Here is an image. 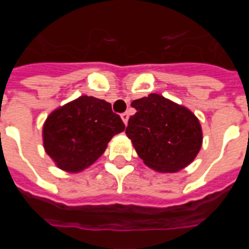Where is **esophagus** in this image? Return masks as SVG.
<instances>
[{
  "instance_id": "34e87169",
  "label": "esophagus",
  "mask_w": 249,
  "mask_h": 249,
  "mask_svg": "<svg viewBox=\"0 0 249 249\" xmlns=\"http://www.w3.org/2000/svg\"><path fill=\"white\" fill-rule=\"evenodd\" d=\"M121 118H122L123 123H124V124H127V122H128V118H129L128 113H127V112H124V113H122V114H121Z\"/></svg>"
}]
</instances>
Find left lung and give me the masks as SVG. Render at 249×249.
Instances as JSON below:
<instances>
[{"mask_svg": "<svg viewBox=\"0 0 249 249\" xmlns=\"http://www.w3.org/2000/svg\"><path fill=\"white\" fill-rule=\"evenodd\" d=\"M136 113L126 135L149 168L175 173L195 160L202 147V127L192 111L157 93L131 103Z\"/></svg>", "mask_w": 249, "mask_h": 249, "instance_id": "obj_1", "label": "left lung"}]
</instances>
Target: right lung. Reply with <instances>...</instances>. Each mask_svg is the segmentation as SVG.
Wrapping results in <instances>:
<instances>
[{"label": "right lung", "instance_id": "obj_1", "mask_svg": "<svg viewBox=\"0 0 249 249\" xmlns=\"http://www.w3.org/2000/svg\"><path fill=\"white\" fill-rule=\"evenodd\" d=\"M124 131L111 103L81 96L48 114L43 123L45 151L57 167L78 173L93 164L114 135Z\"/></svg>", "mask_w": 249, "mask_h": 249}]
</instances>
